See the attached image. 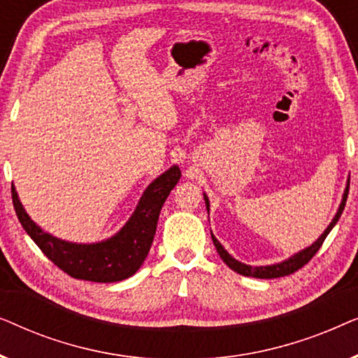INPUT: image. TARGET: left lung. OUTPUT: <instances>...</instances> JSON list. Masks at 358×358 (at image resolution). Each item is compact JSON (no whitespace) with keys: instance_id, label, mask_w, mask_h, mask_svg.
Here are the masks:
<instances>
[{"instance_id":"1","label":"left lung","mask_w":358,"mask_h":358,"mask_svg":"<svg viewBox=\"0 0 358 358\" xmlns=\"http://www.w3.org/2000/svg\"><path fill=\"white\" fill-rule=\"evenodd\" d=\"M349 185H350V176H349V179H347V185H345L344 195H342L339 208H337V213L334 215V218H332L329 227L324 229V233H322L321 236L311 244V246L301 249L300 252L293 254V256L285 259V261H282L278 264H272V266H248V264H243V262L236 261V259H234L231 254H229L227 249L222 246V243H220L212 233L213 244H215V248H217L220 257L223 259V262L227 264V266L231 268V271L241 273V275H244V277L278 278V277H285V275H290V273H293V272H296L298 268H301L303 266H305V264L310 262L311 257L315 256L317 251H320V248L322 246V243H324L326 236L331 233V229L336 227V223L339 222L341 215H342V212H344V207H345V202H347V195H349ZM203 200H205V205H207V210L210 212V202H208V197L205 194H203Z\"/></svg>"}]
</instances>
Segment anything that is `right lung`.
I'll list each match as a JSON object with an SVG mask.
<instances>
[{
	"instance_id": "add662e5",
	"label": "right lung",
	"mask_w": 358,
	"mask_h": 358,
	"mask_svg": "<svg viewBox=\"0 0 358 358\" xmlns=\"http://www.w3.org/2000/svg\"><path fill=\"white\" fill-rule=\"evenodd\" d=\"M179 179V166H171L145 189L135 212L120 231L106 241L91 244L65 241L43 231L24 210L14 185L11 192L22 228L57 267L73 278L110 283L125 280L141 267L153 243L161 208Z\"/></svg>"
}]
</instances>
